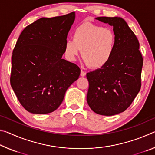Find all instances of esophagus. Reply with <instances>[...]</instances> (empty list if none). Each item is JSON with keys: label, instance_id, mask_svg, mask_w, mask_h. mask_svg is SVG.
Returning <instances> with one entry per match:
<instances>
[{"label": "esophagus", "instance_id": "obj_1", "mask_svg": "<svg viewBox=\"0 0 155 155\" xmlns=\"http://www.w3.org/2000/svg\"><path fill=\"white\" fill-rule=\"evenodd\" d=\"M85 75H86V72L85 71H83V70H81V77H85Z\"/></svg>", "mask_w": 155, "mask_h": 155}]
</instances>
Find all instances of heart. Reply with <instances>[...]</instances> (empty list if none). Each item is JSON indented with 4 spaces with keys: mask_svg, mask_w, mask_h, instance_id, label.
<instances>
[{
    "mask_svg": "<svg viewBox=\"0 0 155 155\" xmlns=\"http://www.w3.org/2000/svg\"><path fill=\"white\" fill-rule=\"evenodd\" d=\"M117 37L111 28L91 22H84L76 28L73 39L65 43V52L74 61L81 50V56L88 66L98 69L106 65L114 56Z\"/></svg>",
    "mask_w": 155,
    "mask_h": 155,
    "instance_id": "1",
    "label": "heart"
}]
</instances>
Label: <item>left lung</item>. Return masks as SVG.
I'll return each mask as SVG.
<instances>
[{"mask_svg":"<svg viewBox=\"0 0 155 155\" xmlns=\"http://www.w3.org/2000/svg\"><path fill=\"white\" fill-rule=\"evenodd\" d=\"M96 19L114 27L117 44L108 64L87 73V101L96 114L114 115L124 111L140 91L143 57L137 37L124 19L119 17Z\"/></svg>","mask_w":155,"mask_h":155,"instance_id":"obj_1","label":"left lung"}]
</instances>
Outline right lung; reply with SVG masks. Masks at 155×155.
Returning a JSON list of instances; mask_svg holds the SVG:
<instances>
[{
    "label": "right lung",
    "mask_w": 155,
    "mask_h": 155,
    "mask_svg": "<svg viewBox=\"0 0 155 155\" xmlns=\"http://www.w3.org/2000/svg\"><path fill=\"white\" fill-rule=\"evenodd\" d=\"M74 12L41 18L28 25L12 52L10 83L27 111L46 114L61 104L68 88L77 81L81 70L62 59Z\"/></svg>",
    "instance_id": "obj_1"
}]
</instances>
